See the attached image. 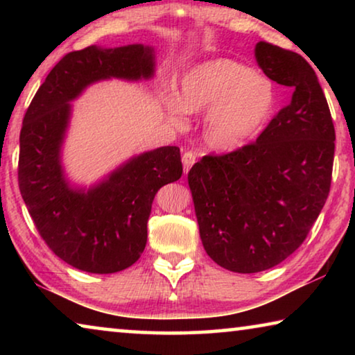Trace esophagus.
I'll return each instance as SVG.
<instances>
[{
	"instance_id": "obj_1",
	"label": "esophagus",
	"mask_w": 355,
	"mask_h": 355,
	"mask_svg": "<svg viewBox=\"0 0 355 355\" xmlns=\"http://www.w3.org/2000/svg\"><path fill=\"white\" fill-rule=\"evenodd\" d=\"M182 161H183V171L184 173H188L191 167L194 166V163L197 161V155L194 152H186L183 153Z\"/></svg>"
}]
</instances>
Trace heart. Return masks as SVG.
Segmentation results:
<instances>
[{"instance_id":"heart-1","label":"heart","mask_w":355,"mask_h":355,"mask_svg":"<svg viewBox=\"0 0 355 355\" xmlns=\"http://www.w3.org/2000/svg\"><path fill=\"white\" fill-rule=\"evenodd\" d=\"M164 110L177 128L186 112H205L203 139L211 148L232 150L260 133L275 105L272 83L233 59L219 58L189 69L177 95H166Z\"/></svg>"}]
</instances>
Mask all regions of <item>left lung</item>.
I'll list each match as a JSON object with an SVG mask.
<instances>
[{"label":"left lung","mask_w":355,"mask_h":355,"mask_svg":"<svg viewBox=\"0 0 355 355\" xmlns=\"http://www.w3.org/2000/svg\"><path fill=\"white\" fill-rule=\"evenodd\" d=\"M269 80L293 89L255 142L205 155L188 173L207 254L233 272L274 268L305 241L332 183L335 128L311 65L297 53L258 42Z\"/></svg>","instance_id":"obj_1"}]
</instances>
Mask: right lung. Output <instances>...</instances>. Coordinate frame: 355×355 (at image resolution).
I'll return each instance as SVG.
<instances>
[{"label": "right lung", "mask_w": 355, "mask_h": 355, "mask_svg": "<svg viewBox=\"0 0 355 355\" xmlns=\"http://www.w3.org/2000/svg\"><path fill=\"white\" fill-rule=\"evenodd\" d=\"M153 70V50L144 45L71 51L48 73L23 119L21 197L53 254L80 271L119 272L139 260L156 192L177 182L183 166L178 147H159L131 158L89 191L70 188L61 166L69 101L95 81H136Z\"/></svg>", "instance_id": "add662e5"}]
</instances>
